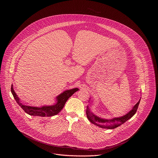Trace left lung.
<instances>
[{"instance_id":"obj_1","label":"left lung","mask_w":158,"mask_h":158,"mask_svg":"<svg viewBox=\"0 0 158 158\" xmlns=\"http://www.w3.org/2000/svg\"><path fill=\"white\" fill-rule=\"evenodd\" d=\"M140 100L138 102V103L136 105L133 107L132 110H131L127 114H126V115L122 117L115 118L112 119H105L100 118L95 116L92 112H91L88 106H87L85 113L87 115V118L91 123L102 128L114 129L121 126V124H124L126 121L131 119L135 114V113H136L138 110V107L139 106Z\"/></svg>"}]
</instances>
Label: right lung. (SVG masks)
Segmentation results:
<instances>
[{
  "label": "right lung",
  "mask_w": 158,
  "mask_h": 158,
  "mask_svg": "<svg viewBox=\"0 0 158 158\" xmlns=\"http://www.w3.org/2000/svg\"><path fill=\"white\" fill-rule=\"evenodd\" d=\"M77 88L72 89L70 90H67L63 92L59 96L57 97V103L53 106H43L42 107H31L22 104L19 101V98L15 94L14 90L13 89V86H11V93L15 99L17 104L22 107L27 114L34 116H53L57 114L64 107L66 101L74 93L78 91Z\"/></svg>",
  "instance_id": "add662e5"
}]
</instances>
